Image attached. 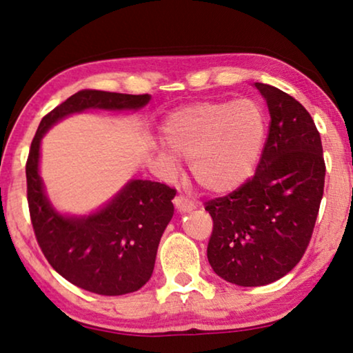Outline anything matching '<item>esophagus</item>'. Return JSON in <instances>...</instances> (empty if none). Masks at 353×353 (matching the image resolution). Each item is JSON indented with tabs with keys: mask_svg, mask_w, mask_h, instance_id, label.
<instances>
[{
	"mask_svg": "<svg viewBox=\"0 0 353 353\" xmlns=\"http://www.w3.org/2000/svg\"><path fill=\"white\" fill-rule=\"evenodd\" d=\"M174 206L179 212H190V210L196 208V204H194V201H192V199L183 196V194H177L174 198Z\"/></svg>",
	"mask_w": 353,
	"mask_h": 353,
	"instance_id": "obj_1",
	"label": "esophagus"
}]
</instances>
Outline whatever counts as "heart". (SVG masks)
<instances>
[{
    "label": "heart",
    "instance_id": "b5f03b06",
    "mask_svg": "<svg viewBox=\"0 0 353 353\" xmlns=\"http://www.w3.org/2000/svg\"><path fill=\"white\" fill-rule=\"evenodd\" d=\"M266 134V112L255 99L193 103L168 115L163 136L170 149L155 145V159L166 176L179 172L177 155L190 160L199 187L228 193L255 172Z\"/></svg>",
    "mask_w": 353,
    "mask_h": 353
}]
</instances>
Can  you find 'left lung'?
<instances>
[{
	"mask_svg": "<svg viewBox=\"0 0 353 353\" xmlns=\"http://www.w3.org/2000/svg\"><path fill=\"white\" fill-rule=\"evenodd\" d=\"M271 122L255 176L210 199L208 260L223 281L260 287L290 272L306 252L325 185L322 139L311 114L285 92L255 82Z\"/></svg>",
	"mask_w": 353,
	"mask_h": 353,
	"instance_id": "obj_1",
	"label": "left lung"
}]
</instances>
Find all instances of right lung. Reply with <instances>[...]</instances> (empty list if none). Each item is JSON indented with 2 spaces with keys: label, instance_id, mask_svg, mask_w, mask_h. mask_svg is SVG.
<instances>
[{
  "label": "right lung",
  "instance_id": "obj_1",
  "mask_svg": "<svg viewBox=\"0 0 353 353\" xmlns=\"http://www.w3.org/2000/svg\"><path fill=\"white\" fill-rule=\"evenodd\" d=\"M150 94L81 90L44 115L26 160V198L42 254L66 281L83 290L117 296L139 290L154 272L161 234L172 219L174 188L133 179L90 215H63L46 196L39 176L41 139L52 125L88 109L136 110Z\"/></svg>",
  "mask_w": 353,
  "mask_h": 353
}]
</instances>
